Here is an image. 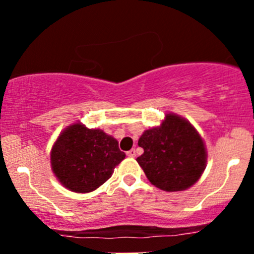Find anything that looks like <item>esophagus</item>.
I'll return each instance as SVG.
<instances>
[{"label":"esophagus","instance_id":"1","mask_svg":"<svg viewBox=\"0 0 254 254\" xmlns=\"http://www.w3.org/2000/svg\"><path fill=\"white\" fill-rule=\"evenodd\" d=\"M127 157L134 158L135 156H136V151H135V150H130V151H127Z\"/></svg>","mask_w":254,"mask_h":254}]
</instances>
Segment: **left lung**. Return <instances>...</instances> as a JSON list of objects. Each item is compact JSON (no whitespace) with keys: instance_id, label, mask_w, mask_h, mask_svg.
I'll return each instance as SVG.
<instances>
[{"instance_id":"8db88e82","label":"left lung","mask_w":254,"mask_h":254,"mask_svg":"<svg viewBox=\"0 0 254 254\" xmlns=\"http://www.w3.org/2000/svg\"><path fill=\"white\" fill-rule=\"evenodd\" d=\"M136 158L151 184L165 191L190 188L206 167L205 142L195 127L175 113H167L158 127L145 130Z\"/></svg>"}]
</instances>
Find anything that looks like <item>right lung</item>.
Here are the masks:
<instances>
[{"mask_svg": "<svg viewBox=\"0 0 254 254\" xmlns=\"http://www.w3.org/2000/svg\"><path fill=\"white\" fill-rule=\"evenodd\" d=\"M124 158L114 137L79 122L64 129L50 151L51 171L66 189L75 193L96 190Z\"/></svg>", "mask_w": 254, "mask_h": 254, "instance_id": "right-lung-1", "label": "right lung"}]
</instances>
